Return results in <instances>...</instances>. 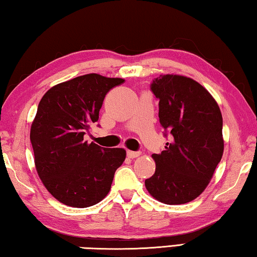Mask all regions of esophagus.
<instances>
[{
    "label": "esophagus",
    "instance_id": "1",
    "mask_svg": "<svg viewBox=\"0 0 257 257\" xmlns=\"http://www.w3.org/2000/svg\"><path fill=\"white\" fill-rule=\"evenodd\" d=\"M126 155H127V157L128 158H137V157H139L141 155V152L140 151H131V150H128L127 152H126Z\"/></svg>",
    "mask_w": 257,
    "mask_h": 257
}]
</instances>
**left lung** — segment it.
I'll return each mask as SVG.
<instances>
[{
    "mask_svg": "<svg viewBox=\"0 0 257 257\" xmlns=\"http://www.w3.org/2000/svg\"><path fill=\"white\" fill-rule=\"evenodd\" d=\"M151 91L159 100L165 136L172 134L173 141L152 155L156 172L146 187L165 204L187 203L205 190L222 158L221 111L208 90L187 76L160 75Z\"/></svg>",
    "mask_w": 257,
    "mask_h": 257,
    "instance_id": "1",
    "label": "left lung"
}]
</instances>
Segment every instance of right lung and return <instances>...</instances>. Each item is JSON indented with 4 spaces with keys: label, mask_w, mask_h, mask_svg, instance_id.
<instances>
[{
    "label": "right lung",
    "mask_w": 257,
    "mask_h": 257,
    "mask_svg": "<svg viewBox=\"0 0 257 257\" xmlns=\"http://www.w3.org/2000/svg\"><path fill=\"white\" fill-rule=\"evenodd\" d=\"M123 82L84 74L54 85L40 100L30 128L35 165L44 186L61 203L88 208L109 192L126 151L88 143L83 137L98 120L107 92Z\"/></svg>",
    "instance_id": "right-lung-1"
}]
</instances>
